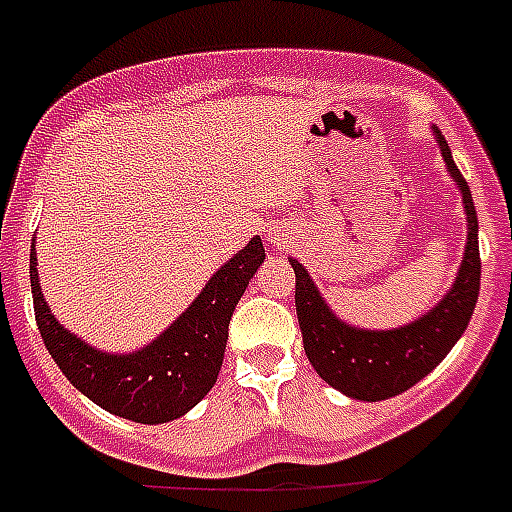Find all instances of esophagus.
Here are the masks:
<instances>
[{
	"mask_svg": "<svg viewBox=\"0 0 512 512\" xmlns=\"http://www.w3.org/2000/svg\"><path fill=\"white\" fill-rule=\"evenodd\" d=\"M268 239H271L273 247H284V241H287V236L281 231H268Z\"/></svg>",
	"mask_w": 512,
	"mask_h": 512,
	"instance_id": "34e87169",
	"label": "esophagus"
}]
</instances>
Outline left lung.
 Returning a JSON list of instances; mask_svg holds the SVG:
<instances>
[{"label":"left lung","instance_id":"8db88e82","mask_svg":"<svg viewBox=\"0 0 512 512\" xmlns=\"http://www.w3.org/2000/svg\"><path fill=\"white\" fill-rule=\"evenodd\" d=\"M433 132L441 146L446 170L460 188L465 215H468V244H465L460 271L452 289L441 303H436L433 311L406 327L388 329V332L350 327L329 311L303 263L289 257V265L295 268V308L303 332L305 356L321 380L358 401H385L417 385L454 348V342L462 337L476 308L478 289H481L478 215L468 183L454 164L449 143L436 127Z\"/></svg>","mask_w":512,"mask_h":512}]
</instances>
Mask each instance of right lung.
<instances>
[{
    "label": "right lung",
    "mask_w": 512,
    "mask_h": 512,
    "mask_svg": "<svg viewBox=\"0 0 512 512\" xmlns=\"http://www.w3.org/2000/svg\"><path fill=\"white\" fill-rule=\"evenodd\" d=\"M263 241L252 239L207 281L188 311L151 345L135 353H103L71 335L44 303L31 244V295L44 345L68 382L106 412L124 420L159 425L191 412L217 382L228 324L249 279L263 265Z\"/></svg>",
    "instance_id": "obj_1"
}]
</instances>
